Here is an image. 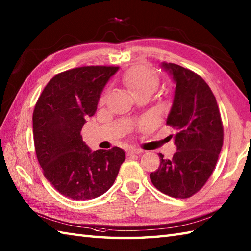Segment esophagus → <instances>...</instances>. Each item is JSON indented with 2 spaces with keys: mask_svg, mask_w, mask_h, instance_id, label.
Here are the masks:
<instances>
[{
  "mask_svg": "<svg viewBox=\"0 0 251 251\" xmlns=\"http://www.w3.org/2000/svg\"><path fill=\"white\" fill-rule=\"evenodd\" d=\"M142 151L140 149H129L127 151V155L130 156V155H135V154H141Z\"/></svg>",
  "mask_w": 251,
  "mask_h": 251,
  "instance_id": "obj_1",
  "label": "esophagus"
}]
</instances>
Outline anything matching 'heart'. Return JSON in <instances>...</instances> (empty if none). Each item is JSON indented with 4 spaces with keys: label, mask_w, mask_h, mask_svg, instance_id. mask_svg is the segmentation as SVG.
Wrapping results in <instances>:
<instances>
[{
    "label": "heart",
    "mask_w": 251,
    "mask_h": 251,
    "mask_svg": "<svg viewBox=\"0 0 251 251\" xmlns=\"http://www.w3.org/2000/svg\"><path fill=\"white\" fill-rule=\"evenodd\" d=\"M123 82L133 95L137 96L141 93H152L157 89L159 84V79L152 69L147 66H133L123 75ZM104 100V95L100 97V101Z\"/></svg>",
    "instance_id": "obj_1"
}]
</instances>
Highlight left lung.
Masks as SVG:
<instances>
[{"instance_id": "left-lung-1", "label": "left lung", "mask_w": 251, "mask_h": 251, "mask_svg": "<svg viewBox=\"0 0 251 251\" xmlns=\"http://www.w3.org/2000/svg\"><path fill=\"white\" fill-rule=\"evenodd\" d=\"M161 67L176 83L167 125L176 130L177 152L172 159L159 154L160 166L150 178L162 194L186 199L212 176L224 143L223 121L211 87L199 75L174 63Z\"/></svg>"}]
</instances>
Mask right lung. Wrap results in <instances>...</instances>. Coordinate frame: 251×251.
<instances>
[{
	"instance_id": "1",
	"label": "right lung",
	"mask_w": 251,
	"mask_h": 251,
	"mask_svg": "<svg viewBox=\"0 0 251 251\" xmlns=\"http://www.w3.org/2000/svg\"><path fill=\"white\" fill-rule=\"evenodd\" d=\"M118 66H82L55 75L33 112L37 160L47 180L63 196L90 200L103 195L118 176L124 151L91 152L80 132L94 115L101 91Z\"/></svg>"
}]
</instances>
